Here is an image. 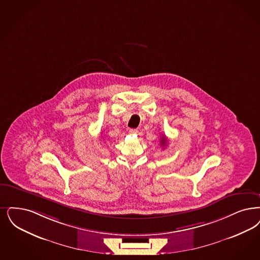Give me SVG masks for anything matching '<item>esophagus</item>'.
Here are the masks:
<instances>
[{"instance_id": "obj_1", "label": "esophagus", "mask_w": 260, "mask_h": 260, "mask_svg": "<svg viewBox=\"0 0 260 260\" xmlns=\"http://www.w3.org/2000/svg\"><path fill=\"white\" fill-rule=\"evenodd\" d=\"M129 133H131L132 135H137V134H138V131L135 129V128H131V129H129Z\"/></svg>"}]
</instances>
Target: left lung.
Masks as SVG:
<instances>
[{"label": "left lung", "mask_w": 260, "mask_h": 260, "mask_svg": "<svg viewBox=\"0 0 260 260\" xmlns=\"http://www.w3.org/2000/svg\"><path fill=\"white\" fill-rule=\"evenodd\" d=\"M167 138H166V136L164 135L162 137H161V140H160V145L162 146V147H166L167 146Z\"/></svg>", "instance_id": "obj_1"}]
</instances>
